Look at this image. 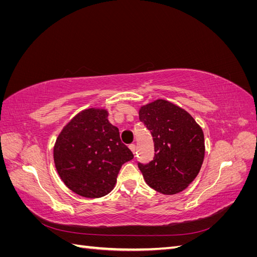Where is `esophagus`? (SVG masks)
I'll use <instances>...</instances> for the list:
<instances>
[{
  "label": "esophagus",
  "mask_w": 257,
  "mask_h": 257,
  "mask_svg": "<svg viewBox=\"0 0 257 257\" xmlns=\"http://www.w3.org/2000/svg\"><path fill=\"white\" fill-rule=\"evenodd\" d=\"M128 147H130V149H131V151H132V152H133V153H135V151H136V146H135L134 144H132V145H130Z\"/></svg>",
  "instance_id": "34e87169"
}]
</instances>
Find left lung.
I'll return each instance as SVG.
<instances>
[{
  "label": "left lung",
  "instance_id": "1",
  "mask_svg": "<svg viewBox=\"0 0 257 257\" xmlns=\"http://www.w3.org/2000/svg\"><path fill=\"white\" fill-rule=\"evenodd\" d=\"M139 120L151 132L155 152L150 163H138L145 181L165 195L182 192L203 165V130L188 111L165 99L142 106Z\"/></svg>",
  "mask_w": 257,
  "mask_h": 257
}]
</instances>
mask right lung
I'll use <instances>...</instances> for the list:
<instances>
[{"mask_svg":"<svg viewBox=\"0 0 257 257\" xmlns=\"http://www.w3.org/2000/svg\"><path fill=\"white\" fill-rule=\"evenodd\" d=\"M134 158L122 144L108 111L88 108L77 113L61 131L53 160L62 181L87 198L107 195L114 188L122 165Z\"/></svg>","mask_w":257,"mask_h":257,"instance_id":"obj_1","label":"right lung"}]
</instances>
